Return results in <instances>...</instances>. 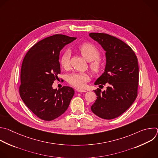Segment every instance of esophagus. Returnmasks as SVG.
<instances>
[{"mask_svg": "<svg viewBox=\"0 0 158 158\" xmlns=\"http://www.w3.org/2000/svg\"><path fill=\"white\" fill-rule=\"evenodd\" d=\"M76 90L78 92H85L86 90H84V89H77Z\"/></svg>", "mask_w": 158, "mask_h": 158, "instance_id": "obj_1", "label": "esophagus"}]
</instances>
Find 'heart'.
Listing matches in <instances>:
<instances>
[{"label":"heart","mask_w":158,"mask_h":158,"mask_svg":"<svg viewBox=\"0 0 158 158\" xmlns=\"http://www.w3.org/2000/svg\"><path fill=\"white\" fill-rule=\"evenodd\" d=\"M78 50L85 60L89 62L92 61L90 67L94 73H97L101 70L103 64L98 59L100 56V51L95 46L90 43H85L78 47ZM70 51L66 50L63 52L60 60L63 68H67L68 67ZM89 80V75L83 73H73L69 75L68 79V81L71 85L77 88L84 87Z\"/></svg>","instance_id":"b5f03b06"}]
</instances>
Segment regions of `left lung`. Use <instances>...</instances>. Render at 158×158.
<instances>
[{
    "instance_id": "1",
    "label": "left lung",
    "mask_w": 158,
    "mask_h": 158,
    "mask_svg": "<svg viewBox=\"0 0 158 158\" xmlns=\"http://www.w3.org/2000/svg\"><path fill=\"white\" fill-rule=\"evenodd\" d=\"M89 36L106 52L104 72L94 84L108 85L106 90H94L97 97L91 110L103 119H114L128 110L137 97L138 60L132 49L115 36L99 33H90Z\"/></svg>"
}]
</instances>
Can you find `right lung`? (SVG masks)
<instances>
[{"label": "right lung", "instance_id": "obj_1", "mask_svg": "<svg viewBox=\"0 0 158 158\" xmlns=\"http://www.w3.org/2000/svg\"><path fill=\"white\" fill-rule=\"evenodd\" d=\"M76 37L55 35L33 45L27 52L21 68L19 92L27 107L38 117L51 121L68 109L74 94L73 88L53 89L60 74V52Z\"/></svg>", "mask_w": 158, "mask_h": 158}]
</instances>
